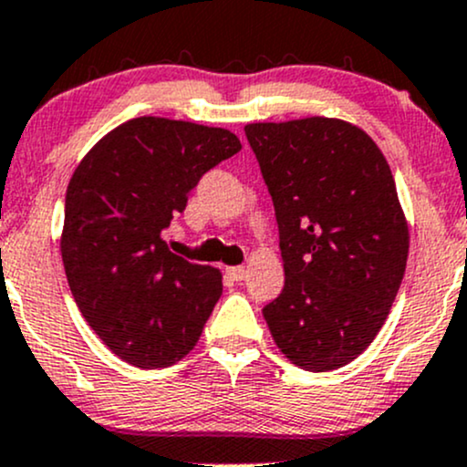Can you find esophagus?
Masks as SVG:
<instances>
[{"label": "esophagus", "instance_id": "1", "mask_svg": "<svg viewBox=\"0 0 467 467\" xmlns=\"http://www.w3.org/2000/svg\"><path fill=\"white\" fill-rule=\"evenodd\" d=\"M227 275L235 283H240V280H244V275H247V269L244 267H227Z\"/></svg>", "mask_w": 467, "mask_h": 467}]
</instances>
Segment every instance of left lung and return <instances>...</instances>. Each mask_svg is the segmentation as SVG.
<instances>
[{
  "instance_id": "left-lung-1",
  "label": "left lung",
  "mask_w": 467,
  "mask_h": 467,
  "mask_svg": "<svg viewBox=\"0 0 467 467\" xmlns=\"http://www.w3.org/2000/svg\"><path fill=\"white\" fill-rule=\"evenodd\" d=\"M272 193L285 287L263 316L294 365L329 372L368 349L410 249L394 175L363 129L336 118L244 127Z\"/></svg>"
}]
</instances>
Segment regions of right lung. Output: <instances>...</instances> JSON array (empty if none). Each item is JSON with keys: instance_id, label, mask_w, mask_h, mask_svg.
Masks as SVG:
<instances>
[{"instance_id": "1", "label": "right lung", "mask_w": 467, "mask_h": 467, "mask_svg": "<svg viewBox=\"0 0 467 467\" xmlns=\"http://www.w3.org/2000/svg\"><path fill=\"white\" fill-rule=\"evenodd\" d=\"M240 149L227 129L144 115L75 169L59 243L68 287L93 332L135 368L184 358L223 294L220 269L171 254L162 232L198 180Z\"/></svg>"}]
</instances>
